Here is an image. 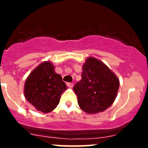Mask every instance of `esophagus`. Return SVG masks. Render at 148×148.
Listing matches in <instances>:
<instances>
[{"mask_svg": "<svg viewBox=\"0 0 148 148\" xmlns=\"http://www.w3.org/2000/svg\"><path fill=\"white\" fill-rule=\"evenodd\" d=\"M66 85H67V86H69V87L72 88V87H73V86H74V84H73V83H71V82H68V83H66Z\"/></svg>", "mask_w": 148, "mask_h": 148, "instance_id": "obj_1", "label": "esophagus"}]
</instances>
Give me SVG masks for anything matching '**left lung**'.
I'll list each match as a JSON object with an SVG mask.
<instances>
[{"label": "left lung", "mask_w": 148, "mask_h": 148, "mask_svg": "<svg viewBox=\"0 0 148 148\" xmlns=\"http://www.w3.org/2000/svg\"><path fill=\"white\" fill-rule=\"evenodd\" d=\"M120 82L104 63L89 57L83 65L82 80L74 86L80 108L88 114L107 110L117 97Z\"/></svg>", "instance_id": "obj_1"}]
</instances>
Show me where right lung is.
<instances>
[{"instance_id":"1","label":"right lung","mask_w":148,"mask_h":148,"mask_svg":"<svg viewBox=\"0 0 148 148\" xmlns=\"http://www.w3.org/2000/svg\"><path fill=\"white\" fill-rule=\"evenodd\" d=\"M66 89L61 75L54 71L50 62H43L26 79L24 95L26 99L44 113L54 110L59 104L61 95Z\"/></svg>"}]
</instances>
